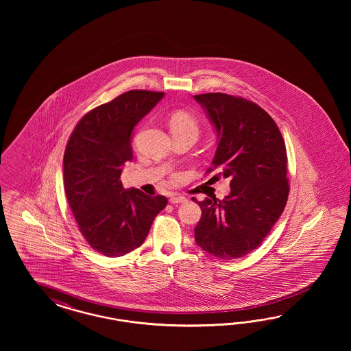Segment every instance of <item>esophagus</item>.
I'll list each match as a JSON object with an SVG mask.
<instances>
[{
  "label": "esophagus",
  "mask_w": 351,
  "mask_h": 351,
  "mask_svg": "<svg viewBox=\"0 0 351 351\" xmlns=\"http://www.w3.org/2000/svg\"><path fill=\"white\" fill-rule=\"evenodd\" d=\"M184 202H186V198H185V197H181V195H171L170 197V203H172V204Z\"/></svg>",
  "instance_id": "obj_1"
}]
</instances>
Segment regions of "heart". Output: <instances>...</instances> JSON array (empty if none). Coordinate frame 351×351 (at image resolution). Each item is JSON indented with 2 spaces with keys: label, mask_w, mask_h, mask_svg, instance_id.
<instances>
[{
  "label": "heart",
  "mask_w": 351,
  "mask_h": 351,
  "mask_svg": "<svg viewBox=\"0 0 351 351\" xmlns=\"http://www.w3.org/2000/svg\"><path fill=\"white\" fill-rule=\"evenodd\" d=\"M171 132H191L198 134V123L195 118L186 110H175L170 117Z\"/></svg>",
  "instance_id": "b5f03b06"
}]
</instances>
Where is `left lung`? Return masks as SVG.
<instances>
[{
    "mask_svg": "<svg viewBox=\"0 0 351 351\" xmlns=\"http://www.w3.org/2000/svg\"><path fill=\"white\" fill-rule=\"evenodd\" d=\"M194 99L216 130L213 169L230 178L232 189L221 201L195 199L202 216L194 238L210 255L239 258L260 245L286 207V145L274 119L255 103L221 93Z\"/></svg>",
    "mask_w": 351,
    "mask_h": 351,
    "instance_id": "8db88e82",
    "label": "left lung"
}]
</instances>
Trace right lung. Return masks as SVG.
Segmentation results:
<instances>
[{"mask_svg": "<svg viewBox=\"0 0 351 351\" xmlns=\"http://www.w3.org/2000/svg\"><path fill=\"white\" fill-rule=\"evenodd\" d=\"M165 93L131 90L96 106L77 123L64 153V189L86 242L108 257L143 245L165 195L123 189L121 173L132 160V130Z\"/></svg>", "mask_w": 351, "mask_h": 351, "instance_id": "obj_1", "label": "right lung"}]
</instances>
